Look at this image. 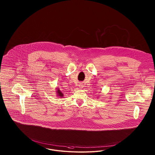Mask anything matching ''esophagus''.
Segmentation results:
<instances>
[{
    "label": "esophagus",
    "mask_w": 155,
    "mask_h": 155,
    "mask_svg": "<svg viewBox=\"0 0 155 155\" xmlns=\"http://www.w3.org/2000/svg\"><path fill=\"white\" fill-rule=\"evenodd\" d=\"M79 87H80V88L82 89L84 88V85L83 84H80V85H79Z\"/></svg>",
    "instance_id": "1"
}]
</instances>
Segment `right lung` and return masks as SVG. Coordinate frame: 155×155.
Masks as SVG:
<instances>
[{
    "label": "right lung",
    "instance_id": "add662e5",
    "mask_svg": "<svg viewBox=\"0 0 155 155\" xmlns=\"http://www.w3.org/2000/svg\"><path fill=\"white\" fill-rule=\"evenodd\" d=\"M56 93H57V95H58V96H60V97H61V98H63V96H64V95H63V94L61 92V91L59 89V88H56Z\"/></svg>",
    "mask_w": 155,
    "mask_h": 155
}]
</instances>
